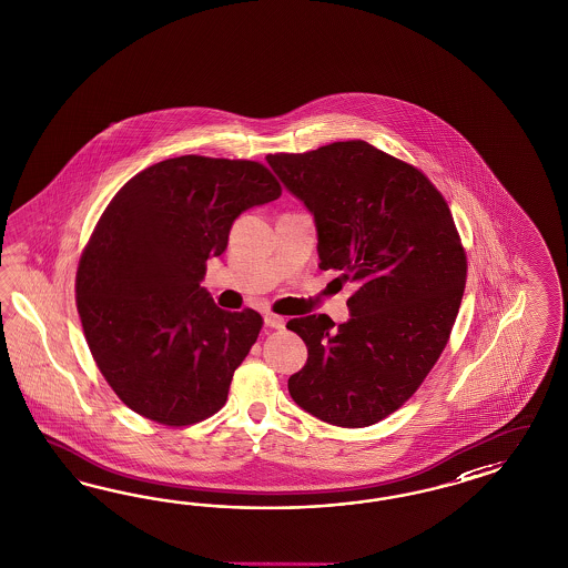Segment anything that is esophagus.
<instances>
[{
  "mask_svg": "<svg viewBox=\"0 0 568 568\" xmlns=\"http://www.w3.org/2000/svg\"><path fill=\"white\" fill-rule=\"evenodd\" d=\"M265 325L274 327V329H282L286 322H284V317H280L276 313H265Z\"/></svg>",
  "mask_w": 568,
  "mask_h": 568,
  "instance_id": "34e87169",
  "label": "esophagus"
}]
</instances>
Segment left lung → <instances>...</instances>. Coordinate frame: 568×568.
Masks as SVG:
<instances>
[{
  "instance_id": "left-lung-1",
  "label": "left lung",
  "mask_w": 568,
  "mask_h": 568,
  "mask_svg": "<svg viewBox=\"0 0 568 568\" xmlns=\"http://www.w3.org/2000/svg\"><path fill=\"white\" fill-rule=\"evenodd\" d=\"M315 217L320 270L357 282L351 320L294 317L307 344L292 400L338 427L386 419L446 348L467 282V253L432 180L365 141L267 155Z\"/></svg>"
}]
</instances>
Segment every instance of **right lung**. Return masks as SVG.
Returning <instances> with one entry per match:
<instances>
[{
  "instance_id": "obj_1",
  "label": "right lung",
  "mask_w": 568,
  "mask_h": 568,
  "mask_svg": "<svg viewBox=\"0 0 568 568\" xmlns=\"http://www.w3.org/2000/svg\"><path fill=\"white\" fill-rule=\"evenodd\" d=\"M280 195L263 163L182 155L132 176L101 213L77 308L99 372L141 417L184 427L226 405L263 320L217 307L201 280L232 222Z\"/></svg>"
}]
</instances>
